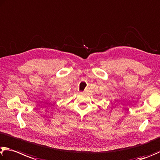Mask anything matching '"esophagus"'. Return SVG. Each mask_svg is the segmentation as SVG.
<instances>
[{"mask_svg":"<svg viewBox=\"0 0 160 160\" xmlns=\"http://www.w3.org/2000/svg\"><path fill=\"white\" fill-rule=\"evenodd\" d=\"M81 93H82V92H81Z\"/></svg>","mask_w":160,"mask_h":160,"instance_id":"esophagus-1","label":"esophagus"}]
</instances>
